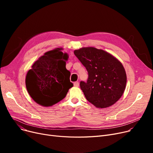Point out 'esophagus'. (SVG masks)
Here are the masks:
<instances>
[{"label": "esophagus", "instance_id": "obj_1", "mask_svg": "<svg viewBox=\"0 0 153 153\" xmlns=\"http://www.w3.org/2000/svg\"><path fill=\"white\" fill-rule=\"evenodd\" d=\"M74 87H79V82H75L74 83Z\"/></svg>", "mask_w": 153, "mask_h": 153}]
</instances>
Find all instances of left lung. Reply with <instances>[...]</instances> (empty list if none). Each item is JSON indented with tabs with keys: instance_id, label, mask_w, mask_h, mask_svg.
Here are the masks:
<instances>
[{
	"instance_id": "obj_1",
	"label": "left lung",
	"mask_w": 153,
	"mask_h": 153,
	"mask_svg": "<svg viewBox=\"0 0 153 153\" xmlns=\"http://www.w3.org/2000/svg\"><path fill=\"white\" fill-rule=\"evenodd\" d=\"M74 53L88 72L87 82H80L86 99L97 108L114 105L126 87L122 64L110 53L94 47L82 48Z\"/></svg>"
}]
</instances>
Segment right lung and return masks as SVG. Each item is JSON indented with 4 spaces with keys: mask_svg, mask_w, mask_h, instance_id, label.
Returning a JSON list of instances; mask_svg holds the SVG:
<instances>
[{
    "mask_svg": "<svg viewBox=\"0 0 153 153\" xmlns=\"http://www.w3.org/2000/svg\"><path fill=\"white\" fill-rule=\"evenodd\" d=\"M62 48L48 51L35 62L26 76L27 91L33 100L43 107H50L62 100L73 84L71 72L66 68L67 53Z\"/></svg>",
    "mask_w": 153,
    "mask_h": 153,
    "instance_id": "1",
    "label": "right lung"
}]
</instances>
